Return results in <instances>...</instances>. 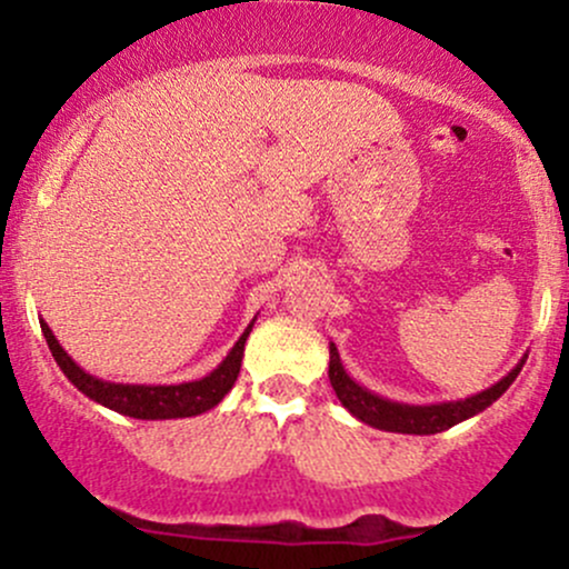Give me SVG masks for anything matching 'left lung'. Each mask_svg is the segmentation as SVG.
Segmentation results:
<instances>
[{
	"label": "left lung",
	"mask_w": 569,
	"mask_h": 569,
	"mask_svg": "<svg viewBox=\"0 0 569 569\" xmlns=\"http://www.w3.org/2000/svg\"><path fill=\"white\" fill-rule=\"evenodd\" d=\"M527 358V356H525ZM525 358H521L516 367L502 377L500 382H495L492 388L481 390V393L460 398V401H441V403H401L382 398L371 390L358 385L352 377L345 371L342 361H339L337 345L329 342V380L331 388L342 407L350 411L356 420L367 422L371 428L390 430V433H411V436H430L441 433V430L457 426V422L468 420V417L479 415L487 407H492L498 398L511 388V382L519 377L521 367H525Z\"/></svg>",
	"instance_id": "8db88e82"
}]
</instances>
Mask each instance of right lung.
I'll return each mask as SVG.
<instances>
[{
    "instance_id": "right-lung-1",
    "label": "right lung",
    "mask_w": 569,
    "mask_h": 569,
    "mask_svg": "<svg viewBox=\"0 0 569 569\" xmlns=\"http://www.w3.org/2000/svg\"><path fill=\"white\" fill-rule=\"evenodd\" d=\"M253 321L246 326L243 335H240L238 342L232 345V350L227 352L224 361L211 375H206L202 380L179 385H130L98 380V377L88 375L80 363H74V358L61 348V342H58L48 323L39 321V326H42L48 348L53 352L56 363L61 367L63 375L69 377V382L77 390H82L88 398H93L96 403L120 411L126 417H136V420H176V417L202 415V411L213 409L221 398L230 393L240 375V361H243L246 339L251 335Z\"/></svg>"
}]
</instances>
